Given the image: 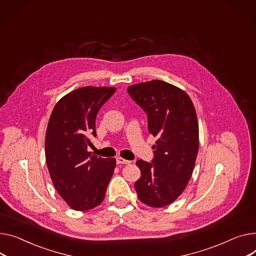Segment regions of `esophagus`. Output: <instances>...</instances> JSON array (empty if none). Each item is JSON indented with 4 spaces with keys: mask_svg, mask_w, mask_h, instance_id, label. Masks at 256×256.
<instances>
[{
    "mask_svg": "<svg viewBox=\"0 0 256 256\" xmlns=\"http://www.w3.org/2000/svg\"><path fill=\"white\" fill-rule=\"evenodd\" d=\"M116 162L118 164H130V160H124V158H116Z\"/></svg>",
    "mask_w": 256,
    "mask_h": 256,
    "instance_id": "esophagus-1",
    "label": "esophagus"
}]
</instances>
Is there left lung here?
I'll list each match as a JSON object with an SVG mask.
<instances>
[{
  "instance_id": "8db88e82",
  "label": "left lung",
  "mask_w": 256,
  "mask_h": 256,
  "mask_svg": "<svg viewBox=\"0 0 256 256\" xmlns=\"http://www.w3.org/2000/svg\"><path fill=\"white\" fill-rule=\"evenodd\" d=\"M128 92L146 112L148 130L158 138L152 162H136L141 177L134 188L145 205L162 208L176 200L192 175L198 151L196 109L184 90L162 80L130 85Z\"/></svg>"
}]
</instances>
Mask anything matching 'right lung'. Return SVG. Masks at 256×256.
<instances>
[{
    "label": "right lung",
    "mask_w": 256,
    "mask_h": 256,
    "mask_svg": "<svg viewBox=\"0 0 256 256\" xmlns=\"http://www.w3.org/2000/svg\"><path fill=\"white\" fill-rule=\"evenodd\" d=\"M115 88L85 86L62 96L50 115L45 137L48 171L56 192L73 210L88 211L103 202L115 158L92 156L96 117Z\"/></svg>",
    "instance_id": "1"
}]
</instances>
